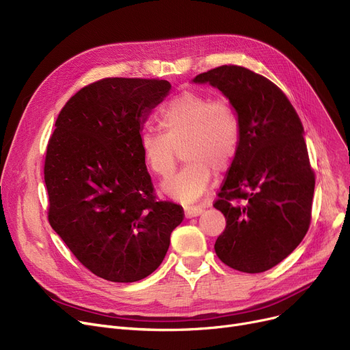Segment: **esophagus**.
Listing matches in <instances>:
<instances>
[{
  "label": "esophagus",
  "mask_w": 350,
  "mask_h": 350,
  "mask_svg": "<svg viewBox=\"0 0 350 350\" xmlns=\"http://www.w3.org/2000/svg\"><path fill=\"white\" fill-rule=\"evenodd\" d=\"M201 213H203V207H186V208H185V215H186V218L197 217V215H200Z\"/></svg>",
  "instance_id": "esophagus-1"
}]
</instances>
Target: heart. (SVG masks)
Segmentation results:
<instances>
[{
    "instance_id": "1",
    "label": "heart",
    "mask_w": 350,
    "mask_h": 350,
    "mask_svg": "<svg viewBox=\"0 0 350 350\" xmlns=\"http://www.w3.org/2000/svg\"><path fill=\"white\" fill-rule=\"evenodd\" d=\"M159 123L164 133L146 131L140 136L143 161L156 176L169 177L183 146L185 167L163 183L161 191L183 204H193L208 189L214 169L224 172L235 159L240 120L230 105L185 92L161 110Z\"/></svg>"
}]
</instances>
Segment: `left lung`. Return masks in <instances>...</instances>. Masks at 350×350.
<instances>
[{"mask_svg": "<svg viewBox=\"0 0 350 350\" xmlns=\"http://www.w3.org/2000/svg\"><path fill=\"white\" fill-rule=\"evenodd\" d=\"M193 82L221 92L241 126L240 147L214 204L227 221L215 254L237 271L264 272L285 260L309 228L315 174L304 126L282 90L247 68L223 65Z\"/></svg>", "mask_w": 350, "mask_h": 350, "instance_id": "left-lung-1", "label": "left lung"}]
</instances>
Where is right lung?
Instances as JSON below:
<instances>
[{"instance_id": "obj_1", "label": "right lung", "mask_w": 350, "mask_h": 350, "mask_svg": "<svg viewBox=\"0 0 350 350\" xmlns=\"http://www.w3.org/2000/svg\"><path fill=\"white\" fill-rule=\"evenodd\" d=\"M170 82L106 78L73 95L55 122L45 157L49 224L82 265L112 282L159 268L183 208L157 201L140 133Z\"/></svg>"}]
</instances>
